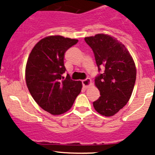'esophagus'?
I'll return each instance as SVG.
<instances>
[{"label":"esophagus","mask_w":155,"mask_h":155,"mask_svg":"<svg viewBox=\"0 0 155 155\" xmlns=\"http://www.w3.org/2000/svg\"><path fill=\"white\" fill-rule=\"evenodd\" d=\"M82 85H83V86L85 87V88H87V87L91 85V79L87 78L86 79L82 80Z\"/></svg>","instance_id":"34e87169"}]
</instances>
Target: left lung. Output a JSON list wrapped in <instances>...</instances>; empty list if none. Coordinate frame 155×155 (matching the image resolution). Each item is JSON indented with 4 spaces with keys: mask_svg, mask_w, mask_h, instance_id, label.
<instances>
[{
    "mask_svg": "<svg viewBox=\"0 0 155 155\" xmlns=\"http://www.w3.org/2000/svg\"><path fill=\"white\" fill-rule=\"evenodd\" d=\"M92 48L98 70L104 72L95 79L101 97L93 103L95 110L104 116H112L129 101L137 77L135 63L124 44L104 34L85 37Z\"/></svg>",
    "mask_w": 155,
    "mask_h": 155,
    "instance_id": "obj_1",
    "label": "left lung"
}]
</instances>
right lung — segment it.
<instances>
[{"mask_svg":"<svg viewBox=\"0 0 155 155\" xmlns=\"http://www.w3.org/2000/svg\"><path fill=\"white\" fill-rule=\"evenodd\" d=\"M77 42L62 36H48L34 46L28 58V88L36 103L53 115L68 112L82 90L81 81L72 80L68 74L63 76L64 53Z\"/></svg>","mask_w":155,"mask_h":155,"instance_id":"obj_1","label":"right lung"}]
</instances>
